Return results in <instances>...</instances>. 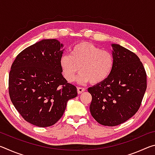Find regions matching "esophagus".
Masks as SVG:
<instances>
[{"label": "esophagus", "instance_id": "34e87169", "mask_svg": "<svg viewBox=\"0 0 155 155\" xmlns=\"http://www.w3.org/2000/svg\"><path fill=\"white\" fill-rule=\"evenodd\" d=\"M85 90V88H84V87H77V92L78 94L83 93Z\"/></svg>", "mask_w": 155, "mask_h": 155}]
</instances>
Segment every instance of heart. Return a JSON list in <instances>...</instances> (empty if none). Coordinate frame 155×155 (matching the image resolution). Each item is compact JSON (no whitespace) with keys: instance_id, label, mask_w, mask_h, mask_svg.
I'll use <instances>...</instances> for the list:
<instances>
[{"instance_id":"b5f03b06","label":"heart","mask_w":155,"mask_h":155,"mask_svg":"<svg viewBox=\"0 0 155 155\" xmlns=\"http://www.w3.org/2000/svg\"><path fill=\"white\" fill-rule=\"evenodd\" d=\"M60 67L65 79L74 81L78 72V83L90 81L93 85L104 82L109 77L114 66V57L108 51L87 42H80L70 50V54L62 55Z\"/></svg>"}]
</instances>
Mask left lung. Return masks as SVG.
I'll list each match as a JSON object with an SVG mask.
<instances>
[{
  "mask_svg": "<svg viewBox=\"0 0 155 155\" xmlns=\"http://www.w3.org/2000/svg\"><path fill=\"white\" fill-rule=\"evenodd\" d=\"M114 66L104 82L89 87L90 110L99 124L114 127L127 121L138 111L147 87L146 73L134 52L112 44Z\"/></svg>",
  "mask_w": 155,
  "mask_h": 155,
  "instance_id": "obj_1",
  "label": "left lung"
}]
</instances>
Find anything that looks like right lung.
<instances>
[{"mask_svg": "<svg viewBox=\"0 0 155 155\" xmlns=\"http://www.w3.org/2000/svg\"><path fill=\"white\" fill-rule=\"evenodd\" d=\"M55 39L42 40L20 52L9 74V94L26 121L39 127L61 118L77 87L63 77L59 61L64 49Z\"/></svg>", "mask_w": 155, "mask_h": 155, "instance_id": "add662e5", "label": "right lung"}]
</instances>
